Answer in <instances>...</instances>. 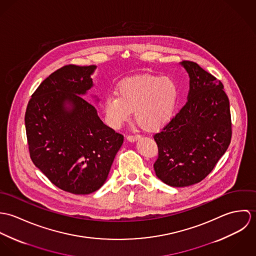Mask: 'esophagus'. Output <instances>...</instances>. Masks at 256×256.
<instances>
[{"instance_id": "obj_1", "label": "esophagus", "mask_w": 256, "mask_h": 256, "mask_svg": "<svg viewBox=\"0 0 256 256\" xmlns=\"http://www.w3.org/2000/svg\"><path fill=\"white\" fill-rule=\"evenodd\" d=\"M141 137L140 136H138V135H135V136H133V135H129V136H127V140L129 141V142H136L137 140H139Z\"/></svg>"}]
</instances>
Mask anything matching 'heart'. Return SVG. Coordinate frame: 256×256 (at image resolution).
Listing matches in <instances>:
<instances>
[{"instance_id": "obj_1", "label": "heart", "mask_w": 256, "mask_h": 256, "mask_svg": "<svg viewBox=\"0 0 256 256\" xmlns=\"http://www.w3.org/2000/svg\"><path fill=\"white\" fill-rule=\"evenodd\" d=\"M178 96V86L168 76H133L119 82L117 94L104 98V112L110 124L119 127L134 110L135 120L142 128L156 131L170 121Z\"/></svg>"}]
</instances>
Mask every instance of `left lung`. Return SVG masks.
I'll use <instances>...</instances> for the list:
<instances>
[{"instance_id": "obj_1", "label": "left lung", "mask_w": 256, "mask_h": 256, "mask_svg": "<svg viewBox=\"0 0 256 256\" xmlns=\"http://www.w3.org/2000/svg\"><path fill=\"white\" fill-rule=\"evenodd\" d=\"M189 76L187 102L154 136L158 156L156 176L174 187L203 180L224 156L232 138L230 102L222 84L198 64L183 61Z\"/></svg>"}]
</instances>
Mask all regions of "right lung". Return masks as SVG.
<instances>
[{
	"label": "right lung",
	"mask_w": 256,
	"mask_h": 256,
	"mask_svg": "<svg viewBox=\"0 0 256 256\" xmlns=\"http://www.w3.org/2000/svg\"><path fill=\"white\" fill-rule=\"evenodd\" d=\"M96 69L68 65L51 74L32 94L24 117L36 166L60 189L78 195L104 184L124 140L81 98L94 86Z\"/></svg>",
	"instance_id": "add662e5"
}]
</instances>
